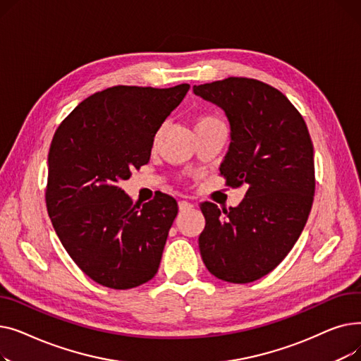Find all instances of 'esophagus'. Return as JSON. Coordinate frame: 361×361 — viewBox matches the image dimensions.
<instances>
[{"mask_svg":"<svg viewBox=\"0 0 361 361\" xmlns=\"http://www.w3.org/2000/svg\"><path fill=\"white\" fill-rule=\"evenodd\" d=\"M178 207H180V211H181V212H184V211H190L192 207H193V203L187 202V200H181V202H178Z\"/></svg>","mask_w":361,"mask_h":361,"instance_id":"1","label":"esophagus"}]
</instances>
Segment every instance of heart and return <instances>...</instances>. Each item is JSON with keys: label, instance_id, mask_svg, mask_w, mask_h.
<instances>
[{"label": "heart", "instance_id": "1", "mask_svg": "<svg viewBox=\"0 0 361 361\" xmlns=\"http://www.w3.org/2000/svg\"><path fill=\"white\" fill-rule=\"evenodd\" d=\"M216 126H224V124H222V121L216 116H214V114L204 112V114H200V116L196 118L195 128L196 130H202V128H209V127H216ZM158 137H159V131L157 133L155 142L158 140Z\"/></svg>", "mask_w": 361, "mask_h": 361}]
</instances>
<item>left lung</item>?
Here are the masks:
<instances>
[{
    "mask_svg": "<svg viewBox=\"0 0 361 361\" xmlns=\"http://www.w3.org/2000/svg\"><path fill=\"white\" fill-rule=\"evenodd\" d=\"M193 92L225 111L231 143L221 176L226 185L247 187L237 207L200 203V255L216 278L253 282L286 259L307 222L316 185L313 143L286 94L260 80L228 78Z\"/></svg>",
    "mask_w": 361,
    "mask_h": 361,
    "instance_id": "left-lung-1",
    "label": "left lung"
}]
</instances>
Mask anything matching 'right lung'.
<instances>
[{"label":"right lung","mask_w":361,"mask_h":361,"mask_svg":"<svg viewBox=\"0 0 361 361\" xmlns=\"http://www.w3.org/2000/svg\"><path fill=\"white\" fill-rule=\"evenodd\" d=\"M188 89L108 87L75 106L52 137L48 215L74 263L104 287L135 288L158 272L177 202L161 193L133 204L118 183L149 162L157 131Z\"/></svg>","instance_id":"obj_1"}]
</instances>
